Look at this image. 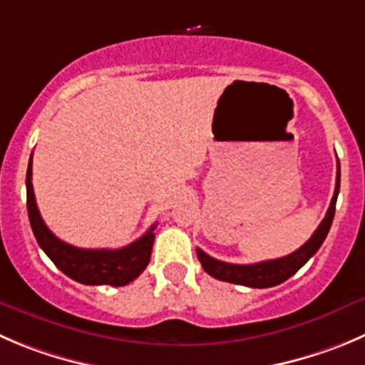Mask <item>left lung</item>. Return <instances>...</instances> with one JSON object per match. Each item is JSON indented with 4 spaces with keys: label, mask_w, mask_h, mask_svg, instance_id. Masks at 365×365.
<instances>
[{
    "label": "left lung",
    "mask_w": 365,
    "mask_h": 365,
    "mask_svg": "<svg viewBox=\"0 0 365 365\" xmlns=\"http://www.w3.org/2000/svg\"><path fill=\"white\" fill-rule=\"evenodd\" d=\"M339 188H341V165L336 163L335 193H333L331 204H329L328 211H326L324 220L319 224V227L315 229L310 240L304 245H301L292 255L283 256V258L277 259L251 263V265H237V263H225L220 262V259L211 258L202 249L197 247V256H199L200 265H202V269L210 276L217 277V279L235 284H244V287H252V289H269V287H276V284L283 283L290 276H294L319 251L324 238L328 237L333 217H335V204L336 197H339Z\"/></svg>",
    "instance_id": "obj_1"
}]
</instances>
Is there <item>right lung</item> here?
Wrapping results in <instances>:
<instances>
[{"instance_id": "obj_1", "label": "right lung", "mask_w": 365, "mask_h": 365, "mask_svg": "<svg viewBox=\"0 0 365 365\" xmlns=\"http://www.w3.org/2000/svg\"><path fill=\"white\" fill-rule=\"evenodd\" d=\"M26 207L37 244L66 276L84 284L123 287L136 279L150 262L155 224L133 244L121 249H81L66 244L48 229L37 210L32 186V158L26 172Z\"/></svg>"}]
</instances>
